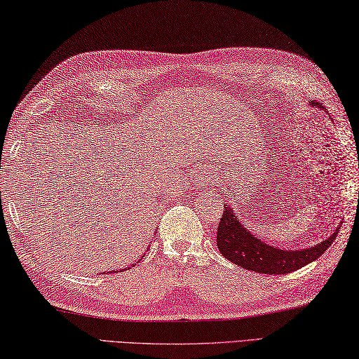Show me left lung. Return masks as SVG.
Wrapping results in <instances>:
<instances>
[{
    "label": "left lung",
    "mask_w": 359,
    "mask_h": 359,
    "mask_svg": "<svg viewBox=\"0 0 359 359\" xmlns=\"http://www.w3.org/2000/svg\"><path fill=\"white\" fill-rule=\"evenodd\" d=\"M310 106L324 109L321 102L316 101L310 102ZM338 230L339 227L321 244L301 250H283L252 235L241 224L240 218L235 217L232 207L227 205L218 224L217 244L222 257L243 269L266 275H285L320 258L333 240H337Z\"/></svg>",
    "instance_id": "obj_1"
}]
</instances>
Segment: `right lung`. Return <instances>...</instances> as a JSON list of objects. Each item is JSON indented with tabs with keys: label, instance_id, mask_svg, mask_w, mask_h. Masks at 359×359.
<instances>
[{
	"label": "right lung",
	"instance_id": "add662e5",
	"mask_svg": "<svg viewBox=\"0 0 359 359\" xmlns=\"http://www.w3.org/2000/svg\"><path fill=\"white\" fill-rule=\"evenodd\" d=\"M121 270H124V269H121Z\"/></svg>",
	"mask_w": 359,
	"mask_h": 359
}]
</instances>
